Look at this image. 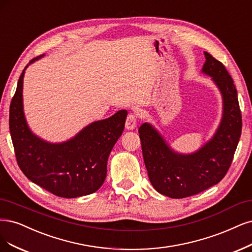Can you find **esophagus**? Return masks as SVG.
Returning a JSON list of instances; mask_svg holds the SVG:
<instances>
[{"instance_id": "1", "label": "esophagus", "mask_w": 252, "mask_h": 252, "mask_svg": "<svg viewBox=\"0 0 252 252\" xmlns=\"http://www.w3.org/2000/svg\"><path fill=\"white\" fill-rule=\"evenodd\" d=\"M136 116L134 114H129L127 116V119H126V123H125V127L126 129L128 130H133L135 127H136Z\"/></svg>"}]
</instances>
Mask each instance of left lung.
<instances>
[{
  "label": "left lung",
  "mask_w": 252,
  "mask_h": 252,
  "mask_svg": "<svg viewBox=\"0 0 252 252\" xmlns=\"http://www.w3.org/2000/svg\"><path fill=\"white\" fill-rule=\"evenodd\" d=\"M202 73L212 77L223 99L221 123L211 140L190 154L170 148L152 125L138 128L144 161L151 185L170 198L201 193L226 175L242 132V115L232 78L222 63L204 52Z\"/></svg>",
  "instance_id": "obj_1"
}]
</instances>
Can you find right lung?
Masks as SVG:
<instances>
[{"label": "right lung", "instance_id": "right-lung-1", "mask_svg": "<svg viewBox=\"0 0 252 252\" xmlns=\"http://www.w3.org/2000/svg\"><path fill=\"white\" fill-rule=\"evenodd\" d=\"M43 55L33 58L29 64ZM24 68L9 110V129L16 161L28 179L58 197L76 198L96 192L107 173L110 151L122 135L127 117L120 110L83 128L71 140L52 144L33 134L23 109Z\"/></svg>", "mask_w": 252, "mask_h": 252}]
</instances>
